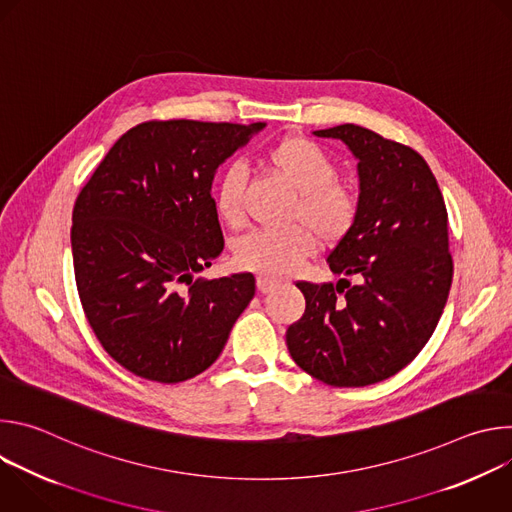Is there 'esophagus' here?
Here are the masks:
<instances>
[{
  "label": "esophagus",
  "mask_w": 512,
  "mask_h": 512,
  "mask_svg": "<svg viewBox=\"0 0 512 512\" xmlns=\"http://www.w3.org/2000/svg\"><path fill=\"white\" fill-rule=\"evenodd\" d=\"M279 285V281L275 279H269V277H257V289L261 291V294H269V291H273L275 287Z\"/></svg>",
  "instance_id": "1"
}]
</instances>
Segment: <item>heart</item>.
<instances>
[{"label":"heart","mask_w":512,"mask_h":512,"mask_svg":"<svg viewBox=\"0 0 512 512\" xmlns=\"http://www.w3.org/2000/svg\"><path fill=\"white\" fill-rule=\"evenodd\" d=\"M265 164L298 192L287 227L281 231H255L235 245V265L263 277H287L312 257L319 233L324 241L342 239L354 223L356 200L336 182V166L326 152L306 137H283L265 152ZM245 176L231 166L216 188V210L221 221L239 229L245 221Z\"/></svg>","instance_id":"1"}]
</instances>
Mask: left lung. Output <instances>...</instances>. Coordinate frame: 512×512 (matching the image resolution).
<instances>
[{
    "label": "left lung",
    "instance_id": "8db88e82",
    "mask_svg": "<svg viewBox=\"0 0 512 512\" xmlns=\"http://www.w3.org/2000/svg\"><path fill=\"white\" fill-rule=\"evenodd\" d=\"M314 135L346 143L360 192L352 227L328 255L342 279L296 283L306 312L285 342L314 379L367 387L407 367L442 318L454 275L448 210L427 162L407 145L352 123Z\"/></svg>",
    "mask_w": 512,
    "mask_h": 512
}]
</instances>
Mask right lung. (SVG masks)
Segmentation results:
<instances>
[{
	"label": "right lung",
	"instance_id": "right-lung-1",
	"mask_svg": "<svg viewBox=\"0 0 512 512\" xmlns=\"http://www.w3.org/2000/svg\"><path fill=\"white\" fill-rule=\"evenodd\" d=\"M265 123L148 121L123 133L72 210V263L101 346L133 375L206 371L255 296V277H194L223 253L214 174Z\"/></svg>",
	"mask_w": 512,
	"mask_h": 512
}]
</instances>
